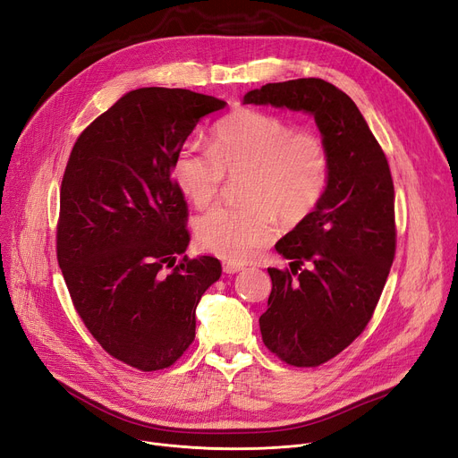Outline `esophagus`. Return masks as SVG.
<instances>
[{"mask_svg": "<svg viewBox=\"0 0 458 458\" xmlns=\"http://www.w3.org/2000/svg\"><path fill=\"white\" fill-rule=\"evenodd\" d=\"M241 270H244L242 265H238V263H224V272L225 274H236V272H241Z\"/></svg>", "mask_w": 458, "mask_h": 458, "instance_id": "obj_1", "label": "esophagus"}]
</instances>
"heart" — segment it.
<instances>
[{
  "label": "heart",
  "instance_id": "b5f03b06",
  "mask_svg": "<svg viewBox=\"0 0 458 458\" xmlns=\"http://www.w3.org/2000/svg\"><path fill=\"white\" fill-rule=\"evenodd\" d=\"M248 173L244 207H216L198 220L203 250L229 263H246L276 234L274 214L285 224L311 216L330 182V152L308 130L260 110H238L217 124L212 147L184 143L173 179L195 207H208L227 175Z\"/></svg>",
  "mask_w": 458,
  "mask_h": 458
}]
</instances>
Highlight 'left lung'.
Listing matches in <instances>:
<instances>
[{"label":"left lung","mask_w":458,"mask_h":458,"mask_svg":"<svg viewBox=\"0 0 458 458\" xmlns=\"http://www.w3.org/2000/svg\"><path fill=\"white\" fill-rule=\"evenodd\" d=\"M242 102L313 115L330 152L324 199L276 244L293 263L268 268L272 293L259 318L270 352L317 367L344 351L375 313L395 257L394 181L358 106L335 85L320 78L267 83Z\"/></svg>","instance_id":"8db88e82"}]
</instances>
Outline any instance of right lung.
Here are the masks:
<instances>
[{
    "mask_svg": "<svg viewBox=\"0 0 458 458\" xmlns=\"http://www.w3.org/2000/svg\"><path fill=\"white\" fill-rule=\"evenodd\" d=\"M224 107L188 89L130 91L83 130L64 169L59 268L87 330L140 371L186 352L195 308L222 276L217 259L184 255L188 207L171 171L195 124Z\"/></svg>",
    "mask_w": 458,
    "mask_h": 458,
    "instance_id": "obj_1",
    "label": "right lung"
}]
</instances>
